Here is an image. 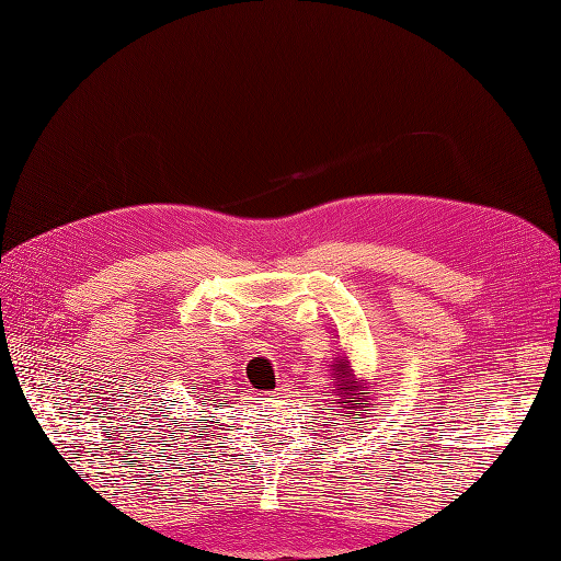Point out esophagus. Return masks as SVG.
<instances>
[{"label": "esophagus", "instance_id": "obj_1", "mask_svg": "<svg viewBox=\"0 0 561 561\" xmlns=\"http://www.w3.org/2000/svg\"><path fill=\"white\" fill-rule=\"evenodd\" d=\"M276 396H280V398H283V396H285V386H280V388H278V390H276Z\"/></svg>", "mask_w": 561, "mask_h": 561}]
</instances>
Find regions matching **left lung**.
I'll return each mask as SVG.
<instances>
[{"label":"left lung","mask_w":561,"mask_h":561,"mask_svg":"<svg viewBox=\"0 0 561 561\" xmlns=\"http://www.w3.org/2000/svg\"><path fill=\"white\" fill-rule=\"evenodd\" d=\"M330 367H332L330 377H332V390H334V400L330 402V407H334V412H336L334 416H339L342 421L348 419L355 423V426H360L363 423L360 419H365L367 402H369V396L363 393L367 386L358 377H355L348 358H342V355H339V358H334V363Z\"/></svg>","instance_id":"1"}]
</instances>
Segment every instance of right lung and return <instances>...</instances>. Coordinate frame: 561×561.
Segmentation results:
<instances>
[{
	"label": "right lung",
	"instance_id": "right-lung-1",
	"mask_svg": "<svg viewBox=\"0 0 561 561\" xmlns=\"http://www.w3.org/2000/svg\"><path fill=\"white\" fill-rule=\"evenodd\" d=\"M210 396H213V393H210ZM210 396H206V398H201V404H203V407H206V404H208L206 400H210ZM219 404H225V402H219ZM198 421H206V419H198ZM206 423H208V421H206Z\"/></svg>",
	"mask_w": 561,
	"mask_h": 561
}]
</instances>
